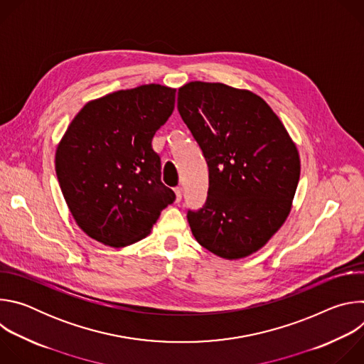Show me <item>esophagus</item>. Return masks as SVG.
I'll return each mask as SVG.
<instances>
[{"label":"esophagus","instance_id":"obj_1","mask_svg":"<svg viewBox=\"0 0 364 364\" xmlns=\"http://www.w3.org/2000/svg\"><path fill=\"white\" fill-rule=\"evenodd\" d=\"M174 193H176V201L178 203L181 200V194H183V188L181 187H176L174 188Z\"/></svg>","mask_w":364,"mask_h":364}]
</instances>
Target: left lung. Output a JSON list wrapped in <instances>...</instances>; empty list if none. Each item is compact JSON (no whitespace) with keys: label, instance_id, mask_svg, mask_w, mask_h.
Listing matches in <instances>:
<instances>
[{"label":"left lung","instance_id":"left-lung-1","mask_svg":"<svg viewBox=\"0 0 364 364\" xmlns=\"http://www.w3.org/2000/svg\"><path fill=\"white\" fill-rule=\"evenodd\" d=\"M178 112L207 167L204 204L187 212L196 240L226 259L261 249L282 226L299 180V155L257 95L223 83L178 89Z\"/></svg>","mask_w":364,"mask_h":364}]
</instances>
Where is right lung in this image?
Wrapping results in <instances>:
<instances>
[{"instance_id": "right-lung-1", "label": "right lung", "mask_w": 364, "mask_h": 364, "mask_svg": "<svg viewBox=\"0 0 364 364\" xmlns=\"http://www.w3.org/2000/svg\"><path fill=\"white\" fill-rule=\"evenodd\" d=\"M176 89L144 85L92 100L56 151V174L79 228L114 247L145 237L176 200L161 183L154 134L174 111Z\"/></svg>"}]
</instances>
